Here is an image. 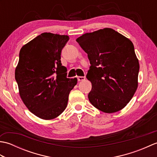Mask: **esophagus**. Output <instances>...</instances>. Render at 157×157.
Segmentation results:
<instances>
[{
	"mask_svg": "<svg viewBox=\"0 0 157 157\" xmlns=\"http://www.w3.org/2000/svg\"><path fill=\"white\" fill-rule=\"evenodd\" d=\"M85 79H86L85 77H83V76H78V80L79 82L84 81Z\"/></svg>",
	"mask_w": 157,
	"mask_h": 157,
	"instance_id": "obj_1",
	"label": "esophagus"
}]
</instances>
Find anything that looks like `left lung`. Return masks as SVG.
I'll return each mask as SVG.
<instances>
[{"label": "left lung", "mask_w": 157, "mask_h": 157, "mask_svg": "<svg viewBox=\"0 0 157 157\" xmlns=\"http://www.w3.org/2000/svg\"><path fill=\"white\" fill-rule=\"evenodd\" d=\"M76 41L91 65L86 75L91 104L106 113L124 108L138 88L140 65L132 41L111 28L86 33Z\"/></svg>", "instance_id": "8db88e82"}]
</instances>
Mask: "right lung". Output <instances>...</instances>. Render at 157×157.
<instances>
[{"label": "right lung", "mask_w": 157, "mask_h": 157, "mask_svg": "<svg viewBox=\"0 0 157 157\" xmlns=\"http://www.w3.org/2000/svg\"><path fill=\"white\" fill-rule=\"evenodd\" d=\"M68 36L42 33L20 50L15 77L25 105L39 118H56L67 105L77 78H67L61 54Z\"/></svg>", "instance_id": "obj_1"}]
</instances>
